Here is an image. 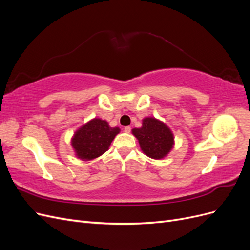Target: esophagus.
I'll use <instances>...</instances> for the list:
<instances>
[{
	"instance_id": "1",
	"label": "esophagus",
	"mask_w": 250,
	"mask_h": 250,
	"mask_svg": "<svg viewBox=\"0 0 250 250\" xmlns=\"http://www.w3.org/2000/svg\"><path fill=\"white\" fill-rule=\"evenodd\" d=\"M124 131L127 132V133H129V132L131 131V127H130V126H126V127L124 128Z\"/></svg>"
}]
</instances>
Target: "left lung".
Instances as JSON below:
<instances>
[{
    "label": "left lung",
    "mask_w": 250,
    "mask_h": 250,
    "mask_svg": "<svg viewBox=\"0 0 250 250\" xmlns=\"http://www.w3.org/2000/svg\"><path fill=\"white\" fill-rule=\"evenodd\" d=\"M132 133L139 140L143 152L151 158L160 160L167 155L173 147L174 138L171 130L154 118L143 120L141 128H134Z\"/></svg>",
    "instance_id": "1"
}]
</instances>
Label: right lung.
I'll list each match as a JSON object with an SVG mask.
<instances>
[{"instance_id":"1","label":"right lung","mask_w":250,"mask_h":250,"mask_svg":"<svg viewBox=\"0 0 250 250\" xmlns=\"http://www.w3.org/2000/svg\"><path fill=\"white\" fill-rule=\"evenodd\" d=\"M119 132L118 127H109L106 121L94 119L75 132L72 146L81 160H94L106 152Z\"/></svg>"}]
</instances>
